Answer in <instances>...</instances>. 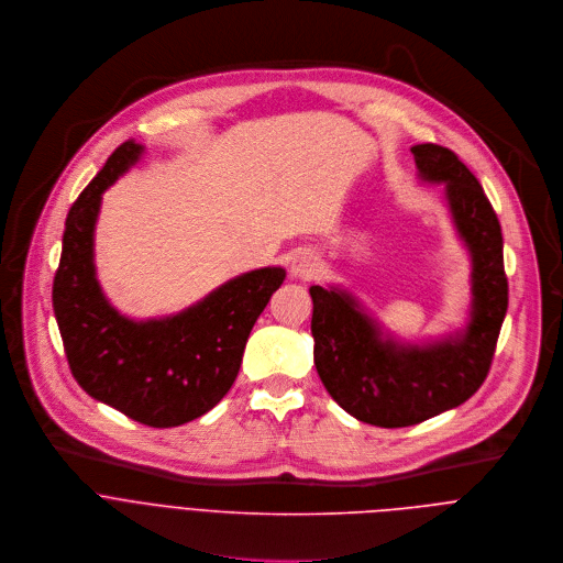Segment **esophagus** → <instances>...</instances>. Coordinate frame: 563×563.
Here are the masks:
<instances>
[{
	"mask_svg": "<svg viewBox=\"0 0 563 563\" xmlns=\"http://www.w3.org/2000/svg\"><path fill=\"white\" fill-rule=\"evenodd\" d=\"M319 273V260L310 251H299L290 262V275L295 279H312Z\"/></svg>",
	"mask_w": 563,
	"mask_h": 563,
	"instance_id": "esophagus-1",
	"label": "esophagus"
}]
</instances>
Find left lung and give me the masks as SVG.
Here are the masks:
<instances>
[{"label": "left lung", "mask_w": 563, "mask_h": 563, "mask_svg": "<svg viewBox=\"0 0 563 563\" xmlns=\"http://www.w3.org/2000/svg\"><path fill=\"white\" fill-rule=\"evenodd\" d=\"M417 175L443 184L453 227L471 257L464 328L406 342L342 286H310L314 366L330 397L355 419L404 428L462 406L484 384L508 310L499 219L466 164L443 146L417 144Z\"/></svg>", "instance_id": "1"}]
</instances>
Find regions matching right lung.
<instances>
[{
	"label": "right lung",
	"instance_id": "obj_1",
	"mask_svg": "<svg viewBox=\"0 0 563 563\" xmlns=\"http://www.w3.org/2000/svg\"><path fill=\"white\" fill-rule=\"evenodd\" d=\"M142 155V144L124 142L70 206L53 310L70 373L92 399L144 426L173 428L206 415L231 390L249 334L286 271L238 275L168 317L122 314L97 279L95 227L101 195Z\"/></svg>",
	"mask_w": 563,
	"mask_h": 563
}]
</instances>
